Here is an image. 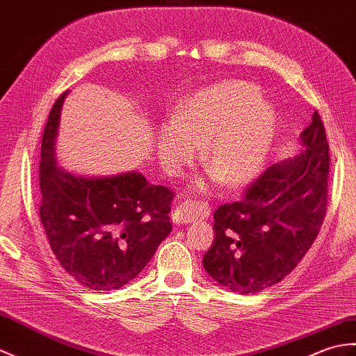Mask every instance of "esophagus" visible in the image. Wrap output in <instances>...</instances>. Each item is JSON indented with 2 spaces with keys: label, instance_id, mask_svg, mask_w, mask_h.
I'll list each match as a JSON object with an SVG mask.
<instances>
[{
  "label": "esophagus",
  "instance_id": "34e87169",
  "mask_svg": "<svg viewBox=\"0 0 356 356\" xmlns=\"http://www.w3.org/2000/svg\"><path fill=\"white\" fill-rule=\"evenodd\" d=\"M206 213H208V208L202 203L195 202H185L172 209L171 218L176 225H185V222L194 221L198 218H204Z\"/></svg>",
  "mask_w": 356,
  "mask_h": 356
}]
</instances>
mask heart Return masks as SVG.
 <instances>
[{"label":"heart","mask_w":356,"mask_h":356,"mask_svg":"<svg viewBox=\"0 0 356 356\" xmlns=\"http://www.w3.org/2000/svg\"><path fill=\"white\" fill-rule=\"evenodd\" d=\"M156 134V154L168 176H180L202 147L206 170L225 186L259 175L276 135V112L245 81H221L193 94ZM204 189L203 180L195 181Z\"/></svg>","instance_id":"heart-1"}]
</instances>
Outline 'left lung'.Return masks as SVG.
<instances>
[{"instance_id":"obj_1","label":"left lung","mask_w":356,"mask_h":356,"mask_svg":"<svg viewBox=\"0 0 356 356\" xmlns=\"http://www.w3.org/2000/svg\"><path fill=\"white\" fill-rule=\"evenodd\" d=\"M303 150L271 165L243 198L213 212V243L203 256L208 275L239 294L280 282L317 238L327 203L329 144L318 112L300 134Z\"/></svg>"}]
</instances>
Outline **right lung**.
<instances>
[{
	"mask_svg": "<svg viewBox=\"0 0 356 356\" xmlns=\"http://www.w3.org/2000/svg\"><path fill=\"white\" fill-rule=\"evenodd\" d=\"M66 94L49 112L40 145V221L68 275L88 290H118L143 271L171 232L175 194L135 171L85 177L62 170L56 139Z\"/></svg>",
	"mask_w": 356,
	"mask_h": 356,
	"instance_id": "1",
	"label": "right lung"
}]
</instances>
